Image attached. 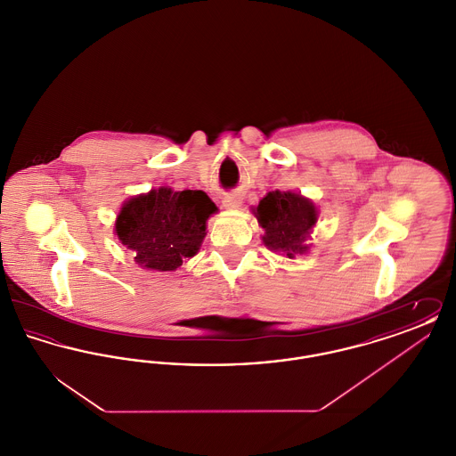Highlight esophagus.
<instances>
[{
	"label": "esophagus",
	"mask_w": 456,
	"mask_h": 456,
	"mask_svg": "<svg viewBox=\"0 0 456 456\" xmlns=\"http://www.w3.org/2000/svg\"><path fill=\"white\" fill-rule=\"evenodd\" d=\"M222 205L225 208H229V210H236V208L242 205V196L239 195V193H229V195L224 196Z\"/></svg>",
	"instance_id": "obj_1"
}]
</instances>
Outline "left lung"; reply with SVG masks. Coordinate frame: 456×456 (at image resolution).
I'll return each mask as SVG.
<instances>
[{"instance_id":"8db88e82","label":"left lung","mask_w":456,"mask_h":456,"mask_svg":"<svg viewBox=\"0 0 456 456\" xmlns=\"http://www.w3.org/2000/svg\"><path fill=\"white\" fill-rule=\"evenodd\" d=\"M253 214L265 229L261 239L270 251L285 253L289 258L307 253L305 240L318 220V210L309 198L292 191H270Z\"/></svg>"}]
</instances>
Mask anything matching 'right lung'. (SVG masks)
<instances>
[{"mask_svg":"<svg viewBox=\"0 0 456 456\" xmlns=\"http://www.w3.org/2000/svg\"><path fill=\"white\" fill-rule=\"evenodd\" d=\"M217 212L201 190L159 188L130 198L116 218V236L147 270L174 272L193 258L207 236V220Z\"/></svg>","mask_w":456,"mask_h":456,"instance_id":"obj_1","label":"right lung"}]
</instances>
